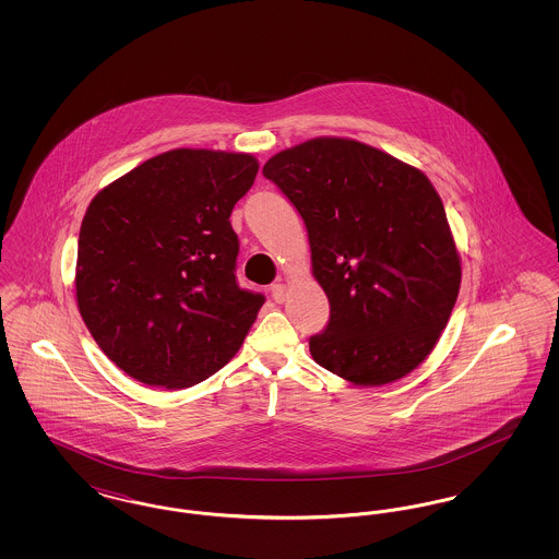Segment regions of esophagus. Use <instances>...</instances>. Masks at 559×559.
<instances>
[{"label": "esophagus", "instance_id": "esophagus-1", "mask_svg": "<svg viewBox=\"0 0 559 559\" xmlns=\"http://www.w3.org/2000/svg\"><path fill=\"white\" fill-rule=\"evenodd\" d=\"M272 297H274V301H278V304H283L285 301V297H287V285H283V283H276V285H272Z\"/></svg>", "mask_w": 559, "mask_h": 559}]
</instances>
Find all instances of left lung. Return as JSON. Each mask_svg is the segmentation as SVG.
<instances>
[{
  "instance_id": "8db88e82",
  "label": "left lung",
  "mask_w": 559,
  "mask_h": 559,
  "mask_svg": "<svg viewBox=\"0 0 559 559\" xmlns=\"http://www.w3.org/2000/svg\"><path fill=\"white\" fill-rule=\"evenodd\" d=\"M264 176L304 217L331 304L312 358L360 388L415 371L461 287V255L426 174L365 142L320 135L270 157Z\"/></svg>"
}]
</instances>
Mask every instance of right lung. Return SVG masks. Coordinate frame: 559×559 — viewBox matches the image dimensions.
Returning a JSON list of instances; mask_svg holds the SVG:
<instances>
[{"label": "right lung", "mask_w": 559, "mask_h": 559, "mask_svg": "<svg viewBox=\"0 0 559 559\" xmlns=\"http://www.w3.org/2000/svg\"><path fill=\"white\" fill-rule=\"evenodd\" d=\"M260 163L249 153L174 148L103 188L83 215L81 319L140 383L185 390L239 352L264 306L235 278V203Z\"/></svg>", "instance_id": "add662e5"}]
</instances>
